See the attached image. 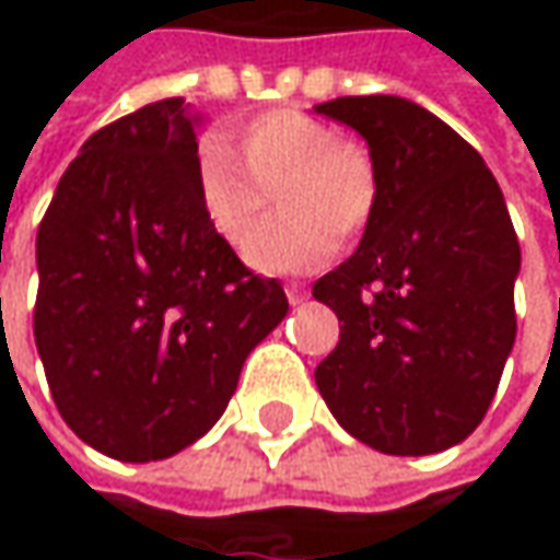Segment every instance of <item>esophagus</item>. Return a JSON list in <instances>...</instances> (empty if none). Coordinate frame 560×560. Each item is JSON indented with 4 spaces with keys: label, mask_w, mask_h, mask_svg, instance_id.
Returning a JSON list of instances; mask_svg holds the SVG:
<instances>
[{
    "label": "esophagus",
    "mask_w": 560,
    "mask_h": 560,
    "mask_svg": "<svg viewBox=\"0 0 560 560\" xmlns=\"http://www.w3.org/2000/svg\"><path fill=\"white\" fill-rule=\"evenodd\" d=\"M287 295H290L292 305H299V302H305V295H308V290H305V283H287Z\"/></svg>",
    "instance_id": "34e87169"
}]
</instances>
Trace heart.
<instances>
[{
  "label": "heart",
  "instance_id": "heart-1",
  "mask_svg": "<svg viewBox=\"0 0 560 560\" xmlns=\"http://www.w3.org/2000/svg\"><path fill=\"white\" fill-rule=\"evenodd\" d=\"M238 162L221 137L196 152V196L205 221L230 243L247 233L278 196L281 214L246 246L252 268L305 273L330 261L336 240L361 236L380 205V167L361 140L339 137L330 120L302 108H270L236 130Z\"/></svg>",
  "mask_w": 560,
  "mask_h": 560
}]
</instances>
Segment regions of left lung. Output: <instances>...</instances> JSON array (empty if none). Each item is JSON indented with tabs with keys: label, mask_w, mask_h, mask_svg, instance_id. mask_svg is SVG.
<instances>
[{
	"label": "left lung",
	"mask_w": 560,
	"mask_h": 560,
	"mask_svg": "<svg viewBox=\"0 0 560 560\" xmlns=\"http://www.w3.org/2000/svg\"><path fill=\"white\" fill-rule=\"evenodd\" d=\"M380 167L352 258L314 283L339 342L314 371L334 418L386 455H433L486 418L517 336L521 246L480 152L398 96H339Z\"/></svg>",
	"instance_id": "8db88e82"
}]
</instances>
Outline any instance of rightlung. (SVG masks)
Segmentation results:
<instances>
[{
    "instance_id": "1",
    "label": "right lung",
    "mask_w": 560,
    "mask_h": 560,
    "mask_svg": "<svg viewBox=\"0 0 560 560\" xmlns=\"http://www.w3.org/2000/svg\"><path fill=\"white\" fill-rule=\"evenodd\" d=\"M196 152L180 96L105 124L36 233L33 336L55 408L118 462L205 436L290 312L280 280L248 270L205 221Z\"/></svg>"
}]
</instances>
